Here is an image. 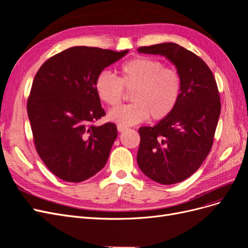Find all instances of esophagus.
Wrapping results in <instances>:
<instances>
[{
    "label": "esophagus",
    "mask_w": 248,
    "mask_h": 248,
    "mask_svg": "<svg viewBox=\"0 0 248 248\" xmlns=\"http://www.w3.org/2000/svg\"><path fill=\"white\" fill-rule=\"evenodd\" d=\"M117 128H118V130H119L120 132H122V131H124V130H126V129H127V126L118 125V126H117Z\"/></svg>",
    "instance_id": "esophagus-1"
}]
</instances>
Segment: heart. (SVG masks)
Here are the masks:
<instances>
[{"mask_svg":"<svg viewBox=\"0 0 248 248\" xmlns=\"http://www.w3.org/2000/svg\"><path fill=\"white\" fill-rule=\"evenodd\" d=\"M124 90L132 91L130 104L112 108L108 119L122 126L145 121H161L176 108L182 93V78L159 60L138 57L124 62L118 69V78L108 71L100 72L95 80L98 98L109 107L119 106Z\"/></svg>","mask_w":248,"mask_h":248,"instance_id":"1","label":"heart"}]
</instances>
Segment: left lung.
Segmentation results:
<instances>
[{"mask_svg":"<svg viewBox=\"0 0 248 248\" xmlns=\"http://www.w3.org/2000/svg\"><path fill=\"white\" fill-rule=\"evenodd\" d=\"M138 51L166 57L182 78L174 111L155 126L139 129L138 164L157 183L182 182L198 170L212 148L221 108L216 80L200 57L179 44L160 43Z\"/></svg>","mask_w":248,"mask_h":248,"instance_id":"1","label":"left lung"}]
</instances>
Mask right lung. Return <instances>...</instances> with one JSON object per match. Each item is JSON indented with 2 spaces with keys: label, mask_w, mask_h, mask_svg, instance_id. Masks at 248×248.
<instances>
[{
  "label": "right lung",
  "mask_w": 248,
  "mask_h": 248,
  "mask_svg": "<svg viewBox=\"0 0 248 248\" xmlns=\"http://www.w3.org/2000/svg\"><path fill=\"white\" fill-rule=\"evenodd\" d=\"M127 52L73 46L49 58L36 73L27 103L35 148L64 181H85L106 166L118 131L110 122L94 125L106 115L95 80Z\"/></svg>",
  "instance_id": "obj_1"
}]
</instances>
